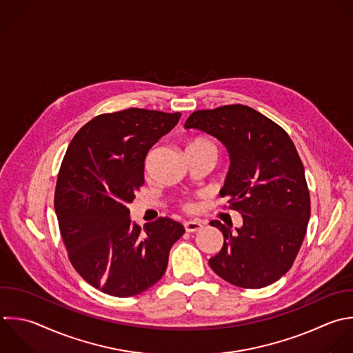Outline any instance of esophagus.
<instances>
[{"label":"esophagus","mask_w":353,"mask_h":353,"mask_svg":"<svg viewBox=\"0 0 353 353\" xmlns=\"http://www.w3.org/2000/svg\"><path fill=\"white\" fill-rule=\"evenodd\" d=\"M183 226H185V230H186V232L192 233V232H197V230H200V229L203 228V223H201L200 221H196V219H194V221L189 219V221H185Z\"/></svg>","instance_id":"1"}]
</instances>
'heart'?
<instances>
[{
    "label": "heart",
    "instance_id": "b5f03b06",
    "mask_svg": "<svg viewBox=\"0 0 353 353\" xmlns=\"http://www.w3.org/2000/svg\"><path fill=\"white\" fill-rule=\"evenodd\" d=\"M193 146H210V148H212V149H215L214 148V145L211 143V142H208V141H204V139H197V141H193L188 148H193Z\"/></svg>",
    "mask_w": 353,
    "mask_h": 353
}]
</instances>
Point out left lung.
<instances>
[{"instance_id": "obj_1", "label": "left lung", "mask_w": 353, "mask_h": 353, "mask_svg": "<svg viewBox=\"0 0 353 353\" xmlns=\"http://www.w3.org/2000/svg\"><path fill=\"white\" fill-rule=\"evenodd\" d=\"M216 138L229 154V172L219 194L240 212L243 225L221 230L223 245L210 258L223 280L261 288L279 280L292 265L310 216L305 170L287 132L244 105L197 110L185 123Z\"/></svg>"}]
</instances>
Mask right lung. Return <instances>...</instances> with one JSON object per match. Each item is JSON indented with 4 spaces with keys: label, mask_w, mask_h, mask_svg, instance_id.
<instances>
[{
    "label": "right lung",
    "mask_w": 353,
    "mask_h": 353,
    "mask_svg": "<svg viewBox=\"0 0 353 353\" xmlns=\"http://www.w3.org/2000/svg\"><path fill=\"white\" fill-rule=\"evenodd\" d=\"M179 117L138 108L101 114L68 148L55 189L61 234L74 269L105 294L131 296L156 284L185 233L170 218L142 230L127 207L145 182L148 152Z\"/></svg>",
    "instance_id": "1"
}]
</instances>
